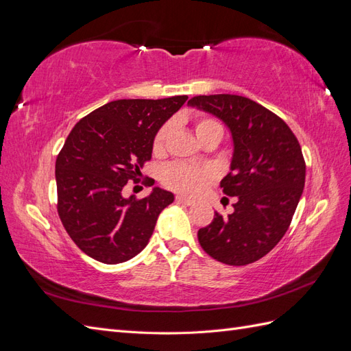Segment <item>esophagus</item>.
Returning <instances> with one entry per match:
<instances>
[{
	"instance_id": "34e87169",
	"label": "esophagus",
	"mask_w": 351,
	"mask_h": 351,
	"mask_svg": "<svg viewBox=\"0 0 351 351\" xmlns=\"http://www.w3.org/2000/svg\"><path fill=\"white\" fill-rule=\"evenodd\" d=\"M176 200L178 202V204H184V205H193V204H195V200H193V199L186 197V196H182V195H178V196L176 197Z\"/></svg>"
}]
</instances>
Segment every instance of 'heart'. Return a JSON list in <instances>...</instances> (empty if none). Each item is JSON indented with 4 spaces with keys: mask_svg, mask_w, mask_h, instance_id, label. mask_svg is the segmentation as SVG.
<instances>
[{
    "mask_svg": "<svg viewBox=\"0 0 351 351\" xmlns=\"http://www.w3.org/2000/svg\"><path fill=\"white\" fill-rule=\"evenodd\" d=\"M212 129H218L222 132L221 125L217 121L209 120V119H200L195 124V132H196L197 137ZM169 130H171V124L167 123L155 134V139H154V151L155 152L162 151ZM210 176H212V173L206 168H195V167H190L186 164H171V165L164 168L162 182L168 187L178 190V192L197 193L199 190H202V187L206 184Z\"/></svg>",
    "mask_w": 351,
    "mask_h": 351,
    "instance_id": "heart-1",
    "label": "heart"
}]
</instances>
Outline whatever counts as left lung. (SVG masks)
Returning <instances> with one entry per match:
<instances>
[{"instance_id":"left-lung-1","label":"left lung","mask_w":351,"mask_h":351,"mask_svg":"<svg viewBox=\"0 0 351 351\" xmlns=\"http://www.w3.org/2000/svg\"><path fill=\"white\" fill-rule=\"evenodd\" d=\"M189 107L217 117L232 139L222 192L237 197L234 212L197 231L202 249L240 267L263 258L289 230L303 193L306 165L299 141L278 115L239 95H200Z\"/></svg>"}]
</instances>
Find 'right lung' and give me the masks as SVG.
Segmentation results:
<instances>
[{
  "label": "right lung",
  "instance_id": "add662e5",
  "mask_svg": "<svg viewBox=\"0 0 351 351\" xmlns=\"http://www.w3.org/2000/svg\"><path fill=\"white\" fill-rule=\"evenodd\" d=\"M189 97L119 99L102 105L73 127L56 162L58 215L77 247L102 263H121L149 241L174 195L154 187L137 200L123 196L152 158L154 139Z\"/></svg>",
  "mask_w": 351,
  "mask_h": 351
}]
</instances>
